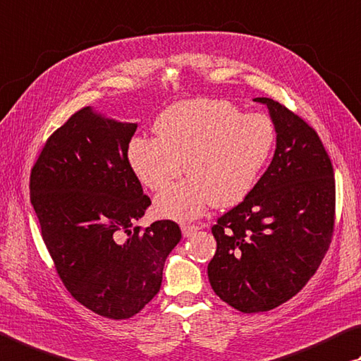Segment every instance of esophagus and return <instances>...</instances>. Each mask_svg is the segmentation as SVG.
<instances>
[{
    "instance_id": "esophagus-1",
    "label": "esophagus",
    "mask_w": 361,
    "mask_h": 361,
    "mask_svg": "<svg viewBox=\"0 0 361 361\" xmlns=\"http://www.w3.org/2000/svg\"><path fill=\"white\" fill-rule=\"evenodd\" d=\"M197 231H199V227H197V226H188V224L181 226V232H183V237H185V238L191 237V235H192V233H195Z\"/></svg>"
}]
</instances>
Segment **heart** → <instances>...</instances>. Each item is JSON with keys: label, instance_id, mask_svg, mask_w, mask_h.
<instances>
[{"label": "heart", "instance_id": "obj_1", "mask_svg": "<svg viewBox=\"0 0 361 361\" xmlns=\"http://www.w3.org/2000/svg\"><path fill=\"white\" fill-rule=\"evenodd\" d=\"M156 139L129 142L128 164L143 186L167 188L185 170L191 175L156 197L164 218L189 221L212 205L232 207L252 191L276 143L264 114H247L216 99L170 106L156 118Z\"/></svg>", "mask_w": 361, "mask_h": 361}]
</instances>
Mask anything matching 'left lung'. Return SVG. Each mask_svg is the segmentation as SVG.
I'll return each instance as SVG.
<instances>
[{"instance_id": "1", "label": "left lung", "mask_w": 361, "mask_h": 361, "mask_svg": "<svg viewBox=\"0 0 361 361\" xmlns=\"http://www.w3.org/2000/svg\"><path fill=\"white\" fill-rule=\"evenodd\" d=\"M276 149L245 200L213 226L208 264L214 293L241 312L283 305L303 289L330 246L335 226L333 166L319 135L268 97Z\"/></svg>"}]
</instances>
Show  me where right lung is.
<instances>
[{"instance_id":"add662e5","label":"right lung","mask_w":361,"mask_h":361,"mask_svg":"<svg viewBox=\"0 0 361 361\" xmlns=\"http://www.w3.org/2000/svg\"><path fill=\"white\" fill-rule=\"evenodd\" d=\"M137 123L85 107L49 137L31 170V205L63 284L107 319H129L161 289L180 243L173 221L133 227L152 205L128 164Z\"/></svg>"}]
</instances>
